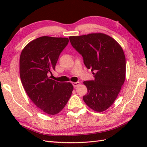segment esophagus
I'll list each match as a JSON object with an SVG mask.
<instances>
[{
  "label": "esophagus",
  "instance_id": "1",
  "mask_svg": "<svg viewBox=\"0 0 147 147\" xmlns=\"http://www.w3.org/2000/svg\"><path fill=\"white\" fill-rule=\"evenodd\" d=\"M72 84H73V86H74V88H75V87H77L79 84H80V82H73L72 83Z\"/></svg>",
  "mask_w": 147,
  "mask_h": 147
}]
</instances>
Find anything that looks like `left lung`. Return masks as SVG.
Segmentation results:
<instances>
[{
    "mask_svg": "<svg viewBox=\"0 0 147 147\" xmlns=\"http://www.w3.org/2000/svg\"><path fill=\"white\" fill-rule=\"evenodd\" d=\"M69 40L94 75V80L83 82L88 90L83 100L96 112H104L113 104L125 80L123 49L115 39L102 33L70 36Z\"/></svg>",
    "mask_w": 147,
    "mask_h": 147,
    "instance_id": "left-lung-1",
    "label": "left lung"
}]
</instances>
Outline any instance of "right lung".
<instances>
[{"label": "right lung", "mask_w": 147, "mask_h": 147, "mask_svg": "<svg viewBox=\"0 0 147 147\" xmlns=\"http://www.w3.org/2000/svg\"><path fill=\"white\" fill-rule=\"evenodd\" d=\"M68 43V38L40 37L29 42L20 55V75L24 90L34 104L49 115L64 109L74 90L72 83L49 77Z\"/></svg>", "instance_id": "obj_1"}]
</instances>
